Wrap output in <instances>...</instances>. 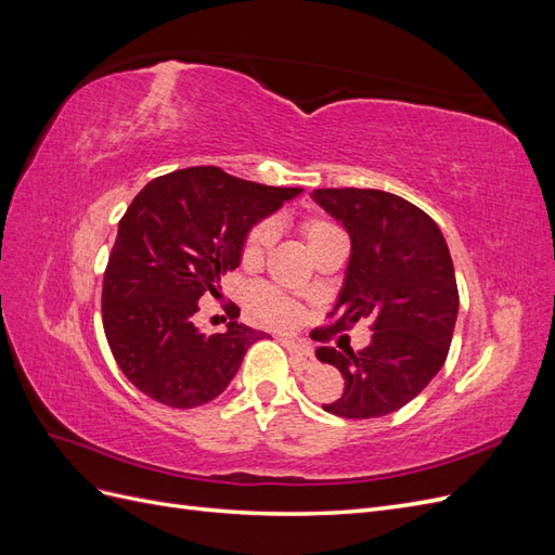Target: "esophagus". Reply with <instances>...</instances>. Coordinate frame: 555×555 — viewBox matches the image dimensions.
Here are the masks:
<instances>
[{"label":"esophagus","mask_w":555,"mask_h":555,"mask_svg":"<svg viewBox=\"0 0 555 555\" xmlns=\"http://www.w3.org/2000/svg\"><path fill=\"white\" fill-rule=\"evenodd\" d=\"M284 345H287V349H289V357H292L294 365H298V367H312L314 365L312 351L306 345H298L294 340H284Z\"/></svg>","instance_id":"obj_1"}]
</instances>
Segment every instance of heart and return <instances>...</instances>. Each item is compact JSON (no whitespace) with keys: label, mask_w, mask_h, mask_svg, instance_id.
<instances>
[{"label":"heart","mask_w":555,"mask_h":555,"mask_svg":"<svg viewBox=\"0 0 555 555\" xmlns=\"http://www.w3.org/2000/svg\"><path fill=\"white\" fill-rule=\"evenodd\" d=\"M335 229L338 227H335L328 217L317 215V212H310L304 217V220H300V233H304L308 247H312L317 241H322L326 233H331ZM273 241H275V229L271 222H259L251 227L247 231V236L243 241V249H241L243 266L257 268L263 261L266 251L271 249ZM249 310L255 312L263 324H271L275 328H294L300 324V319H304V312H300V308L289 296H284L275 287H266V284L251 292Z\"/></svg>","instance_id":"1"}]
</instances>
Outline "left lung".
<instances>
[{
  "mask_svg": "<svg viewBox=\"0 0 555 555\" xmlns=\"http://www.w3.org/2000/svg\"><path fill=\"white\" fill-rule=\"evenodd\" d=\"M314 201L343 222L351 257L319 343L371 319V345L359 351L319 347L345 389L322 405L345 418L384 416L408 405L447 361L459 314L456 273L440 227L422 208L382 190H314Z\"/></svg>",
  "mask_w": 555,
  "mask_h": 555,
  "instance_id": "obj_1",
  "label": "left lung"
}]
</instances>
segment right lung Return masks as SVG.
<instances>
[{
  "label": "right lung",
  "instance_id": "add662e5",
  "mask_svg": "<svg viewBox=\"0 0 555 555\" xmlns=\"http://www.w3.org/2000/svg\"><path fill=\"white\" fill-rule=\"evenodd\" d=\"M217 166L150 180L122 215L104 273L102 319L125 377L162 405L188 410L220 396L261 331L236 322L224 333L194 326L198 298L241 261L249 227L294 198Z\"/></svg>",
  "mask_w": 555,
  "mask_h": 555
}]
</instances>
